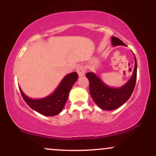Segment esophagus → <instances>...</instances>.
Returning a JSON list of instances; mask_svg holds the SVG:
<instances>
[{
	"label": "esophagus",
	"instance_id": "esophagus-1",
	"mask_svg": "<svg viewBox=\"0 0 156 156\" xmlns=\"http://www.w3.org/2000/svg\"><path fill=\"white\" fill-rule=\"evenodd\" d=\"M76 71H77V73H78V76H84V74H85L86 69L83 65H80V66H78V67H77Z\"/></svg>",
	"mask_w": 156,
	"mask_h": 156
}]
</instances>
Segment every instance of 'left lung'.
<instances>
[{
	"label": "left lung",
	"instance_id": "1",
	"mask_svg": "<svg viewBox=\"0 0 156 156\" xmlns=\"http://www.w3.org/2000/svg\"><path fill=\"white\" fill-rule=\"evenodd\" d=\"M113 46H126L122 41L115 37H112ZM135 56V55H134ZM137 75V62L135 57V66L131 78L119 88H112L102 81L94 73H87L86 76L89 81V92L93 101L100 108L104 110H114L120 107L131 96L135 88Z\"/></svg>",
	"mask_w": 156,
	"mask_h": 156
}]
</instances>
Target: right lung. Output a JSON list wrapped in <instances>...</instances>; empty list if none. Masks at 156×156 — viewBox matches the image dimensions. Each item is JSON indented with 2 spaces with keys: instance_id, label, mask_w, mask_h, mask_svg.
<instances>
[{
  "instance_id": "1",
  "label": "right lung",
  "mask_w": 156,
  "mask_h": 156,
  "mask_svg": "<svg viewBox=\"0 0 156 156\" xmlns=\"http://www.w3.org/2000/svg\"><path fill=\"white\" fill-rule=\"evenodd\" d=\"M76 72L71 73L63 78L57 89L46 98L42 99H31L27 97L20 88L22 97L30 108L44 116H55L63 110L67 101L69 92L73 84L78 79Z\"/></svg>"
}]
</instances>
